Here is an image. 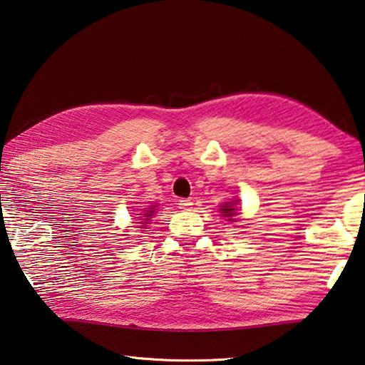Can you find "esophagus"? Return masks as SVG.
<instances>
[{
    "mask_svg": "<svg viewBox=\"0 0 365 365\" xmlns=\"http://www.w3.org/2000/svg\"><path fill=\"white\" fill-rule=\"evenodd\" d=\"M191 205H193L191 200H180V201H178V207H180L182 210H190Z\"/></svg>",
    "mask_w": 365,
    "mask_h": 365,
    "instance_id": "esophagus-1",
    "label": "esophagus"
}]
</instances>
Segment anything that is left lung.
<instances>
[{
  "label": "left lung",
  "mask_w": 365,
  "mask_h": 365,
  "mask_svg": "<svg viewBox=\"0 0 365 365\" xmlns=\"http://www.w3.org/2000/svg\"><path fill=\"white\" fill-rule=\"evenodd\" d=\"M220 212L222 215L227 217L230 222H237L236 215L240 214V212H237V209L235 207V202H225L223 205H220Z\"/></svg>",
  "instance_id": "8db88e82"
}]
</instances>
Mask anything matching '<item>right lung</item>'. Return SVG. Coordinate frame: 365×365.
Returning a JSON list of instances; mask_svg holds the SVG:
<instances>
[{
    "label": "right lung",
    "mask_w": 365,
    "mask_h": 365,
    "mask_svg": "<svg viewBox=\"0 0 365 365\" xmlns=\"http://www.w3.org/2000/svg\"><path fill=\"white\" fill-rule=\"evenodd\" d=\"M155 207H158V205H150V207H147V210H145L143 214H137V215H140V217H137L138 220H140V222H137V223H138V227L143 228L145 225H147V223L150 222L151 215H153V214H155V210H156Z\"/></svg>",
    "instance_id": "right-lung-1"
}]
</instances>
